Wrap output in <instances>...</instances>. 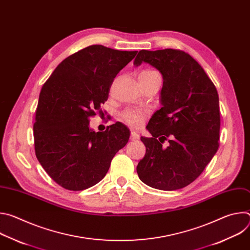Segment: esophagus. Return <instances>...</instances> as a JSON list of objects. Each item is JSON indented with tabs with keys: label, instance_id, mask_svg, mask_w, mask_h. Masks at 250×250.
<instances>
[{
	"label": "esophagus",
	"instance_id": "obj_1",
	"mask_svg": "<svg viewBox=\"0 0 250 250\" xmlns=\"http://www.w3.org/2000/svg\"><path fill=\"white\" fill-rule=\"evenodd\" d=\"M138 138H139V134L136 131H130V136H129L130 140H136Z\"/></svg>",
	"mask_w": 250,
	"mask_h": 250
}]
</instances>
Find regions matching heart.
<instances>
[{
	"label": "heart",
	"instance_id": "1",
	"mask_svg": "<svg viewBox=\"0 0 250 250\" xmlns=\"http://www.w3.org/2000/svg\"><path fill=\"white\" fill-rule=\"evenodd\" d=\"M159 75L156 71L153 70H145L139 74V76H152ZM146 118V113L144 111L137 110H126L122 114L123 121L132 127H139L144 125Z\"/></svg>",
	"mask_w": 250,
	"mask_h": 250
}]
</instances>
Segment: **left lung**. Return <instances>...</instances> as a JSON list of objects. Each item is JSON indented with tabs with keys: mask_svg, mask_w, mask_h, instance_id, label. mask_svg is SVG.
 I'll return each mask as SVG.
<instances>
[{
	"mask_svg": "<svg viewBox=\"0 0 250 250\" xmlns=\"http://www.w3.org/2000/svg\"><path fill=\"white\" fill-rule=\"evenodd\" d=\"M142 62L162 74V108L146 126L152 137H140L146 152L136 171L154 189H182L197 179L218 151V91L202 66L182 50H140L134 65ZM165 140L169 144L162 148Z\"/></svg>",
	"mask_w": 250,
	"mask_h": 250,
	"instance_id": "left-lung-1",
	"label": "left lung"
}]
</instances>
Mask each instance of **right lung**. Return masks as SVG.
<instances>
[{
    "label": "right lung",
    "instance_id": "right-lung-1",
    "mask_svg": "<svg viewBox=\"0 0 250 250\" xmlns=\"http://www.w3.org/2000/svg\"><path fill=\"white\" fill-rule=\"evenodd\" d=\"M136 53L90 45L65 58L43 84L33 125L35 155L64 189L99 183L127 144L129 130L122 123L95 132L89 119L102 113L114 79Z\"/></svg>",
    "mask_w": 250,
    "mask_h": 250
}]
</instances>
